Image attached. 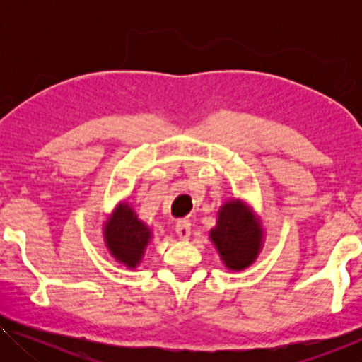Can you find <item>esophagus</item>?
Masks as SVG:
<instances>
[{
	"label": "esophagus",
	"mask_w": 362,
	"mask_h": 362,
	"mask_svg": "<svg viewBox=\"0 0 362 362\" xmlns=\"http://www.w3.org/2000/svg\"><path fill=\"white\" fill-rule=\"evenodd\" d=\"M175 233L179 235V238H182V240H188L189 235H192V223L185 218L179 220L175 225Z\"/></svg>",
	"instance_id": "obj_1"
}]
</instances>
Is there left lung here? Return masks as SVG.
<instances>
[{
    "instance_id": "left-lung-1",
    "label": "left lung",
    "mask_w": 362,
    "mask_h": 362,
    "mask_svg": "<svg viewBox=\"0 0 362 362\" xmlns=\"http://www.w3.org/2000/svg\"><path fill=\"white\" fill-rule=\"evenodd\" d=\"M220 260L231 272H243L257 260L263 247V228L255 212L243 199L225 201L217 225L209 231Z\"/></svg>"
}]
</instances>
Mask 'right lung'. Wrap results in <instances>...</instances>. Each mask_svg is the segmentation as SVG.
Returning <instances> with one entry per match:
<instances>
[{"instance_id": "1", "label": "right lung", "mask_w": 362, "mask_h": 362, "mask_svg": "<svg viewBox=\"0 0 362 362\" xmlns=\"http://www.w3.org/2000/svg\"><path fill=\"white\" fill-rule=\"evenodd\" d=\"M153 238L150 226L139 218L129 203L122 201L103 223V240L113 259L136 269Z\"/></svg>"}]
</instances>
